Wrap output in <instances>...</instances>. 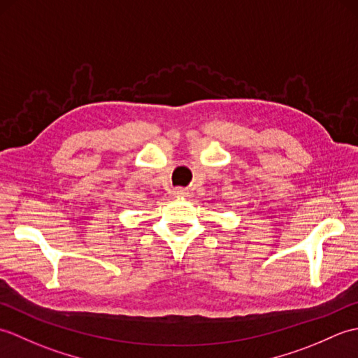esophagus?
<instances>
[{"instance_id":"esophagus-1","label":"esophagus","mask_w":358,"mask_h":358,"mask_svg":"<svg viewBox=\"0 0 358 358\" xmlns=\"http://www.w3.org/2000/svg\"><path fill=\"white\" fill-rule=\"evenodd\" d=\"M173 194L177 195V196H180V199H183V196L187 195V191H186V189H183V187H178V189H175Z\"/></svg>"}]
</instances>
